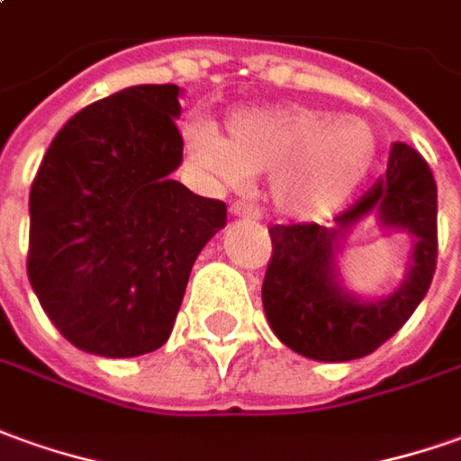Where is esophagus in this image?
Returning a JSON list of instances; mask_svg holds the SVG:
<instances>
[{
	"label": "esophagus",
	"instance_id": "34e87169",
	"mask_svg": "<svg viewBox=\"0 0 461 461\" xmlns=\"http://www.w3.org/2000/svg\"><path fill=\"white\" fill-rule=\"evenodd\" d=\"M230 215H236V218H240V221H250V223H256V221L261 218L258 208L246 205V203H233V205H230Z\"/></svg>",
	"mask_w": 461,
	"mask_h": 461
}]
</instances>
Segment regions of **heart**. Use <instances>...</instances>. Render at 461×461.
<instances>
[{"label": "heart", "instance_id": "1", "mask_svg": "<svg viewBox=\"0 0 461 461\" xmlns=\"http://www.w3.org/2000/svg\"><path fill=\"white\" fill-rule=\"evenodd\" d=\"M190 163L223 185L271 176L276 208L291 218L321 221L344 208L376 163V135L361 117L276 104L225 117L223 138L208 125L183 132Z\"/></svg>", "mask_w": 461, "mask_h": 461}]
</instances>
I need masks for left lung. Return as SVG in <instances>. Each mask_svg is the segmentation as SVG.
I'll use <instances>...</instances> for the list:
<instances>
[{
  "label": "left lung",
  "mask_w": 461,
  "mask_h": 461,
  "mask_svg": "<svg viewBox=\"0 0 461 461\" xmlns=\"http://www.w3.org/2000/svg\"><path fill=\"white\" fill-rule=\"evenodd\" d=\"M369 214L412 240L405 281L392 294L361 299L343 285L338 253ZM263 311L291 351L313 361H354L392 339L427 296L437 268V183L414 148L396 142L386 176L331 225H273Z\"/></svg>",
  "instance_id": "8db88e82"
}]
</instances>
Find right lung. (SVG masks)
Listing matches in <instances>:
<instances>
[{"mask_svg": "<svg viewBox=\"0 0 461 461\" xmlns=\"http://www.w3.org/2000/svg\"><path fill=\"white\" fill-rule=\"evenodd\" d=\"M177 85H135L79 110L30 190L27 273L72 346L107 358L167 341L223 200L170 177L183 163Z\"/></svg>", "mask_w": 461, "mask_h": 461, "instance_id": "obj_1", "label": "right lung"}]
</instances>
